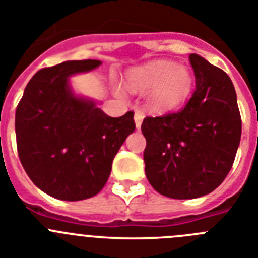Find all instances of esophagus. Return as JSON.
<instances>
[{
  "instance_id": "esophagus-1",
  "label": "esophagus",
  "mask_w": 258,
  "mask_h": 258,
  "mask_svg": "<svg viewBox=\"0 0 258 258\" xmlns=\"http://www.w3.org/2000/svg\"><path fill=\"white\" fill-rule=\"evenodd\" d=\"M143 118H145L143 112H141V111H136V113H134V122H136L137 129H141V126H142Z\"/></svg>"
}]
</instances>
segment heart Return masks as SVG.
<instances>
[{"label": "heart", "mask_w": 258, "mask_h": 258, "mask_svg": "<svg viewBox=\"0 0 258 258\" xmlns=\"http://www.w3.org/2000/svg\"><path fill=\"white\" fill-rule=\"evenodd\" d=\"M125 84L136 94L150 93L149 104L155 112H172L188 101L195 85L192 71L186 66L169 60L155 61L129 71ZM121 95V90L115 88Z\"/></svg>", "instance_id": "obj_1"}]
</instances>
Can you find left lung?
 <instances>
[{
  "label": "left lung",
  "instance_id": "obj_1",
  "mask_svg": "<svg viewBox=\"0 0 258 258\" xmlns=\"http://www.w3.org/2000/svg\"><path fill=\"white\" fill-rule=\"evenodd\" d=\"M197 89L179 112L146 117L143 159L152 187L172 199H195L220 186L241 137L235 88L222 70L190 55Z\"/></svg>",
  "mask_w": 258,
  "mask_h": 258
}]
</instances>
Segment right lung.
<instances>
[{"label":"right lung","mask_w":258,"mask_h":258,"mask_svg":"<svg viewBox=\"0 0 258 258\" xmlns=\"http://www.w3.org/2000/svg\"><path fill=\"white\" fill-rule=\"evenodd\" d=\"M101 60H67L38 71L29 80L15 112L20 163L40 190L76 202L104 187L113 157L136 129L132 111L111 117L92 98L75 93L74 75Z\"/></svg>","instance_id":"right-lung-1"}]
</instances>
